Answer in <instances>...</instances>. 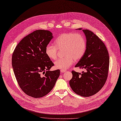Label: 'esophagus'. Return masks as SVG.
<instances>
[{"instance_id": "34e87169", "label": "esophagus", "mask_w": 121, "mask_h": 121, "mask_svg": "<svg viewBox=\"0 0 121 121\" xmlns=\"http://www.w3.org/2000/svg\"><path fill=\"white\" fill-rule=\"evenodd\" d=\"M60 72H61V73H65L66 72V71L65 70V69H61Z\"/></svg>"}]
</instances>
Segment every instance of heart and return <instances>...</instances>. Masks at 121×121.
Returning a JSON list of instances; mask_svg holds the SVG:
<instances>
[{
  "label": "heart",
  "mask_w": 121,
  "mask_h": 121,
  "mask_svg": "<svg viewBox=\"0 0 121 121\" xmlns=\"http://www.w3.org/2000/svg\"><path fill=\"white\" fill-rule=\"evenodd\" d=\"M54 45L49 43L45 48V53L50 59L57 57L58 50H64L65 57L57 60L54 65L56 68L66 69L73 65L74 60H78L83 56L86 49V43L80 34L72 32L60 35L54 41Z\"/></svg>",
  "instance_id": "heart-1"
}]
</instances>
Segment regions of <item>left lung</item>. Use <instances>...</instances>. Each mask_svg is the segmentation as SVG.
I'll list each match as a JSON object with an SVG mask.
<instances>
[{
	"label": "left lung",
	"instance_id": "1",
	"mask_svg": "<svg viewBox=\"0 0 121 121\" xmlns=\"http://www.w3.org/2000/svg\"><path fill=\"white\" fill-rule=\"evenodd\" d=\"M82 31L86 38V49L75 67L85 69L86 71L81 73L73 71L69 83L75 93L88 97L98 93L104 85L108 73L109 56L104 43L98 36L89 30Z\"/></svg>",
	"mask_w": 121,
	"mask_h": 121
}]
</instances>
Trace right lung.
Returning <instances> with one entry per match:
<instances>
[{
    "instance_id": "right-lung-1",
    "label": "right lung",
    "mask_w": 121,
    "mask_h": 121,
    "mask_svg": "<svg viewBox=\"0 0 121 121\" xmlns=\"http://www.w3.org/2000/svg\"><path fill=\"white\" fill-rule=\"evenodd\" d=\"M53 38L46 30H37L24 37L16 46L12 64L17 83L28 96L42 98L54 87L60 70L49 71L54 64L45 53V48Z\"/></svg>"
}]
</instances>
